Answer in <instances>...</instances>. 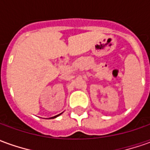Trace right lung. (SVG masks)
<instances>
[{"mask_svg":"<svg viewBox=\"0 0 150 150\" xmlns=\"http://www.w3.org/2000/svg\"><path fill=\"white\" fill-rule=\"evenodd\" d=\"M62 113H60V114H59V115H56V116H53V117H50V118H49V119H54V118H56V117H57V116H60V115H61V114H62Z\"/></svg>","mask_w":150,"mask_h":150,"instance_id":"1","label":"right lung"}]
</instances>
